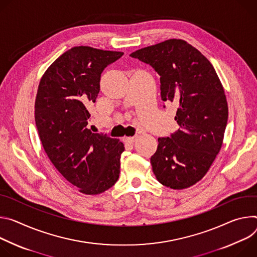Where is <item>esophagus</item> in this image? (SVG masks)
I'll use <instances>...</instances> for the list:
<instances>
[{
	"instance_id": "esophagus-1",
	"label": "esophagus",
	"mask_w": 257,
	"mask_h": 257,
	"mask_svg": "<svg viewBox=\"0 0 257 257\" xmlns=\"http://www.w3.org/2000/svg\"><path fill=\"white\" fill-rule=\"evenodd\" d=\"M137 140V137H125L124 141L127 142V143H134V142Z\"/></svg>"
}]
</instances>
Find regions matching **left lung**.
<instances>
[{"label": "left lung", "instance_id": "1", "mask_svg": "<svg viewBox=\"0 0 257 257\" xmlns=\"http://www.w3.org/2000/svg\"><path fill=\"white\" fill-rule=\"evenodd\" d=\"M130 56L160 75L161 100L179 105L175 119L180 128L158 139L150 158L153 173L167 188H189L206 175L222 144L229 110L220 80L206 57L183 40H168Z\"/></svg>", "mask_w": 257, "mask_h": 257}]
</instances>
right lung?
<instances>
[{
	"label": "right lung",
	"mask_w": 257,
	"mask_h": 257,
	"mask_svg": "<svg viewBox=\"0 0 257 257\" xmlns=\"http://www.w3.org/2000/svg\"><path fill=\"white\" fill-rule=\"evenodd\" d=\"M123 55L74 47L43 75L35 120L45 152L57 170L79 191L97 195L119 178L121 142L89 130L88 107L96 102L103 70Z\"/></svg>",
	"instance_id": "add662e5"
}]
</instances>
